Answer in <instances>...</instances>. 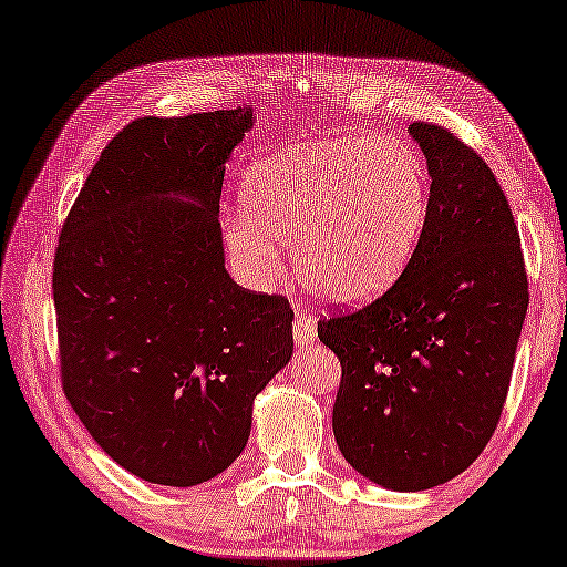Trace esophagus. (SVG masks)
<instances>
[{
    "label": "esophagus",
    "instance_id": "34e87169",
    "mask_svg": "<svg viewBox=\"0 0 567 567\" xmlns=\"http://www.w3.org/2000/svg\"><path fill=\"white\" fill-rule=\"evenodd\" d=\"M292 338L298 349H308V346L316 343V326H312L306 312H298V320L292 323Z\"/></svg>",
    "mask_w": 567,
    "mask_h": 567
}]
</instances>
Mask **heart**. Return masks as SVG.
Wrapping results in <instances>:
<instances>
[{
    "mask_svg": "<svg viewBox=\"0 0 567 567\" xmlns=\"http://www.w3.org/2000/svg\"><path fill=\"white\" fill-rule=\"evenodd\" d=\"M244 210L224 241L244 282L272 285L292 244L295 275L333 302H364L392 287L415 255L430 188L415 152L396 140H336L251 165Z\"/></svg>",
    "mask_w": 567,
    "mask_h": 567,
    "instance_id": "1",
    "label": "heart"
}]
</instances>
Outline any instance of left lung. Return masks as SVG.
<instances>
[{
    "label": "left lung",
    "mask_w": 567,
    "mask_h": 567,
    "mask_svg": "<svg viewBox=\"0 0 567 567\" xmlns=\"http://www.w3.org/2000/svg\"><path fill=\"white\" fill-rule=\"evenodd\" d=\"M427 163L420 244L382 298L320 320L341 361L338 451L392 492L466 471L499 422L527 316V272L509 200L476 152L435 124L408 126Z\"/></svg>",
    "instance_id": "left-lung-1"
}]
</instances>
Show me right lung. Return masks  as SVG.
<instances>
[{
    "label": "right lung",
    "instance_id": "right-lung-1",
    "mask_svg": "<svg viewBox=\"0 0 567 567\" xmlns=\"http://www.w3.org/2000/svg\"><path fill=\"white\" fill-rule=\"evenodd\" d=\"M255 109L132 122L58 239L63 390L109 458L198 486L239 458L257 394L292 359V310L226 269L218 200Z\"/></svg>",
    "mask_w": 567,
    "mask_h": 567
}]
</instances>
